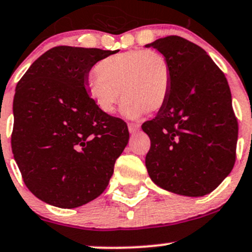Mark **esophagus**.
I'll use <instances>...</instances> for the list:
<instances>
[{
	"label": "esophagus",
	"instance_id": "34e87169",
	"mask_svg": "<svg viewBox=\"0 0 252 252\" xmlns=\"http://www.w3.org/2000/svg\"><path fill=\"white\" fill-rule=\"evenodd\" d=\"M139 128H140L139 124H133V123L128 124V131L131 132V133H136L137 131H139Z\"/></svg>",
	"mask_w": 252,
	"mask_h": 252
}]
</instances>
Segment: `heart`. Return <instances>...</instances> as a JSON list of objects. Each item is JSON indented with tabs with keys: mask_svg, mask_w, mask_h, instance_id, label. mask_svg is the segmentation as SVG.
<instances>
[{
	"mask_svg": "<svg viewBox=\"0 0 252 252\" xmlns=\"http://www.w3.org/2000/svg\"><path fill=\"white\" fill-rule=\"evenodd\" d=\"M97 77L86 83L89 96L105 114L124 98L121 113L137 119L158 112L167 104L173 72L168 59L156 50L134 49L108 56L94 67Z\"/></svg>",
	"mask_w": 252,
	"mask_h": 252,
	"instance_id": "1",
	"label": "heart"
}]
</instances>
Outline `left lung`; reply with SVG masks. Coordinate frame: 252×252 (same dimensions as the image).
Masks as SVG:
<instances>
[{
  "instance_id": "obj_1",
  "label": "left lung",
  "mask_w": 252,
  "mask_h": 252,
  "mask_svg": "<svg viewBox=\"0 0 252 252\" xmlns=\"http://www.w3.org/2000/svg\"><path fill=\"white\" fill-rule=\"evenodd\" d=\"M145 47L168 59L173 72L167 104L142 125L150 138L149 177L164 190L201 197L215 190L235 162L238 121L223 72L210 56L179 36Z\"/></svg>"
}]
</instances>
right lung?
Returning <instances> with one entry per match:
<instances>
[{"instance_id": "1", "label": "right lung", "mask_w": 252, "mask_h": 252, "mask_svg": "<svg viewBox=\"0 0 252 252\" xmlns=\"http://www.w3.org/2000/svg\"><path fill=\"white\" fill-rule=\"evenodd\" d=\"M118 50L60 45L23 75L13 101L12 151L28 189L71 209L97 198L128 143L125 121L98 109L86 91L94 63Z\"/></svg>"}]
</instances>
